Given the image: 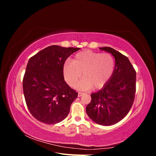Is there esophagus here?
Masks as SVG:
<instances>
[{
    "instance_id": "1",
    "label": "esophagus",
    "mask_w": 156,
    "mask_h": 156,
    "mask_svg": "<svg viewBox=\"0 0 156 156\" xmlns=\"http://www.w3.org/2000/svg\"><path fill=\"white\" fill-rule=\"evenodd\" d=\"M84 94V93H82V92H79L78 93V97H81V96H82Z\"/></svg>"
}]
</instances>
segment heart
Returning a JSON list of instances; mask_svg holds the SVG:
<instances>
[{
  "label": "heart",
  "instance_id": "heart-1",
  "mask_svg": "<svg viewBox=\"0 0 156 156\" xmlns=\"http://www.w3.org/2000/svg\"><path fill=\"white\" fill-rule=\"evenodd\" d=\"M115 68L112 56L108 53H98L83 51L75 55L72 62L67 61L64 65L65 80L71 87H75L82 76L84 79L77 88L82 90L93 88H101L111 77Z\"/></svg>",
  "mask_w": 156,
  "mask_h": 156
}]
</instances>
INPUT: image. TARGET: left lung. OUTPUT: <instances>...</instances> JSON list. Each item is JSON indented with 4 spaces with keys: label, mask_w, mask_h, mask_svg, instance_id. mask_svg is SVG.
<instances>
[{
    "label": "left lung",
    "mask_w": 156,
    "mask_h": 156,
    "mask_svg": "<svg viewBox=\"0 0 156 156\" xmlns=\"http://www.w3.org/2000/svg\"><path fill=\"white\" fill-rule=\"evenodd\" d=\"M115 59L111 77L103 88L91 94L86 111L90 119L102 126H111L127 115L133 105L136 91V72L127 56L109 47L100 48Z\"/></svg>",
    "instance_id": "8db88e82"
}]
</instances>
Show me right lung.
Segmentation results:
<instances>
[{
	"mask_svg": "<svg viewBox=\"0 0 156 156\" xmlns=\"http://www.w3.org/2000/svg\"><path fill=\"white\" fill-rule=\"evenodd\" d=\"M79 49L51 45L28 62L23 93L31 115L40 122L55 124L68 115L78 93L65 82L63 67L68 56Z\"/></svg>",
	"mask_w": 156,
	"mask_h": 156,
	"instance_id": "add662e5",
	"label": "right lung"
}]
</instances>
